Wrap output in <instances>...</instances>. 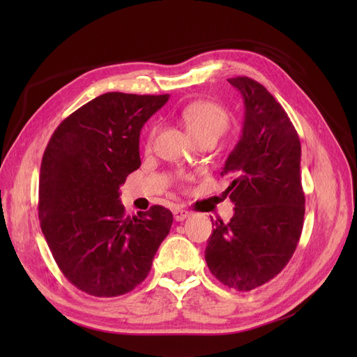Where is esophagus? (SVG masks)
Returning <instances> with one entry per match:
<instances>
[{
  "label": "esophagus",
  "instance_id": "34e87169",
  "mask_svg": "<svg viewBox=\"0 0 357 357\" xmlns=\"http://www.w3.org/2000/svg\"><path fill=\"white\" fill-rule=\"evenodd\" d=\"M172 214H174V219L177 222H183L190 215V213L188 210H183V208H176L174 211H172Z\"/></svg>",
  "mask_w": 357,
  "mask_h": 357
}]
</instances>
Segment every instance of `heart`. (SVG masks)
Listing matches in <instances>:
<instances>
[{
  "instance_id": "obj_1",
  "label": "heart",
  "mask_w": 357,
  "mask_h": 357,
  "mask_svg": "<svg viewBox=\"0 0 357 357\" xmlns=\"http://www.w3.org/2000/svg\"><path fill=\"white\" fill-rule=\"evenodd\" d=\"M180 119L193 139L205 135L220 137L229 123V116L223 107L211 101H195L188 104L180 112ZM153 134L155 131L150 134V142H152Z\"/></svg>"
}]
</instances>
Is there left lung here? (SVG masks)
<instances>
[{
	"label": "left lung",
	"mask_w": 357,
	"mask_h": 357,
	"mask_svg": "<svg viewBox=\"0 0 357 357\" xmlns=\"http://www.w3.org/2000/svg\"><path fill=\"white\" fill-rule=\"evenodd\" d=\"M228 82L244 101L241 137L220 172L231 178L225 195L235 207L229 223L211 219L205 261L225 286L247 291L269 282L290 261L305 197L299 137L283 107L252 79Z\"/></svg>",
	"instance_id": "8db88e82"
}]
</instances>
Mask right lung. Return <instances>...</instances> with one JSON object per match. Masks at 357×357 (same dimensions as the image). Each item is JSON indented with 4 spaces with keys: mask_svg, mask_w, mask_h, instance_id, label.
I'll return each instance as SVG.
<instances>
[{
    "mask_svg": "<svg viewBox=\"0 0 357 357\" xmlns=\"http://www.w3.org/2000/svg\"><path fill=\"white\" fill-rule=\"evenodd\" d=\"M169 95L109 92L53 132L40 168L38 218L62 274L88 295L128 294L147 277L172 213L125 215L121 186L138 169L139 132Z\"/></svg>",
    "mask_w": 357,
    "mask_h": 357,
    "instance_id": "1",
    "label": "right lung"
}]
</instances>
